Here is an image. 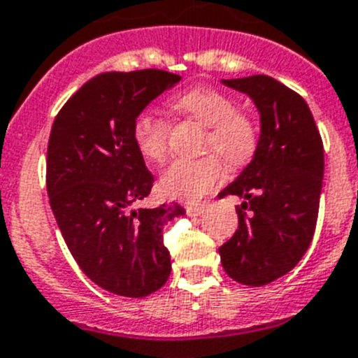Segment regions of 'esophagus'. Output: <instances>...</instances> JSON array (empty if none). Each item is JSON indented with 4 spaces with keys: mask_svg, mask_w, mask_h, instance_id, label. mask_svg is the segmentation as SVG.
I'll return each mask as SVG.
<instances>
[{
    "mask_svg": "<svg viewBox=\"0 0 358 358\" xmlns=\"http://www.w3.org/2000/svg\"><path fill=\"white\" fill-rule=\"evenodd\" d=\"M185 211L189 216H200L206 211V206L203 203H185Z\"/></svg>",
    "mask_w": 358,
    "mask_h": 358,
    "instance_id": "obj_1",
    "label": "esophagus"
}]
</instances>
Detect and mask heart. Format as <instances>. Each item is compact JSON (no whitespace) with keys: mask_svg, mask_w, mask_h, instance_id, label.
I'll return each instance as SVG.
<instances>
[{"mask_svg":"<svg viewBox=\"0 0 358 358\" xmlns=\"http://www.w3.org/2000/svg\"><path fill=\"white\" fill-rule=\"evenodd\" d=\"M174 109L207 127L206 151H216L229 165H242L255 155L258 127L244 110H236L229 96L215 89L198 87L180 94ZM134 142L145 160L160 164L167 156L169 125L155 113H142L134 122ZM224 176V165L216 155H203L193 160H176L160 178L162 193L171 198L196 200L215 187Z\"/></svg>","mask_w":358,"mask_h":358,"instance_id":"obj_1","label":"heart"}]
</instances>
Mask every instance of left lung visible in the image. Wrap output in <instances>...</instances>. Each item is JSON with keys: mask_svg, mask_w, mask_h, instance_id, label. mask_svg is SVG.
<instances>
[{"mask_svg": "<svg viewBox=\"0 0 358 358\" xmlns=\"http://www.w3.org/2000/svg\"><path fill=\"white\" fill-rule=\"evenodd\" d=\"M253 100L260 136L253 160L220 193L244 198L238 229L218 251L233 280L266 286L289 273L313 240L324 145L300 94L266 74L222 80Z\"/></svg>", "mask_w": 358, "mask_h": 358, "instance_id": "obj_1", "label": "left lung"}]
</instances>
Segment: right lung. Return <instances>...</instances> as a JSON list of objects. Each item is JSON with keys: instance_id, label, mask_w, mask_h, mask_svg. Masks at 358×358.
I'll list each match as a JSON object with an SVG mask.
<instances>
[{"instance_id": "1", "label": "right lung", "mask_w": 358, "mask_h": 358, "mask_svg": "<svg viewBox=\"0 0 358 358\" xmlns=\"http://www.w3.org/2000/svg\"><path fill=\"white\" fill-rule=\"evenodd\" d=\"M182 76L158 69L101 72L69 98L50 131L47 193L63 240L96 286L142 299L164 286L171 257L164 225L178 203L134 207L155 176L134 142V122Z\"/></svg>"}]
</instances>
